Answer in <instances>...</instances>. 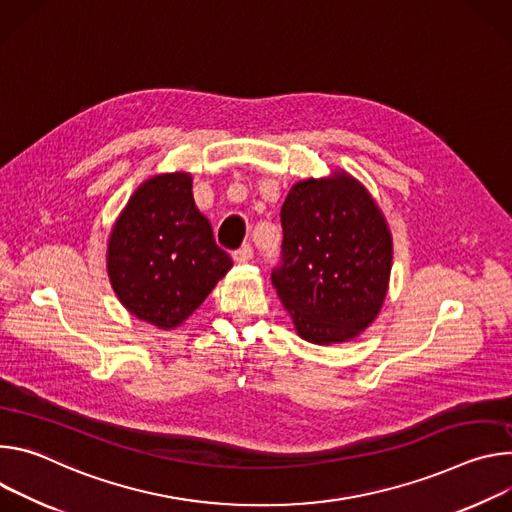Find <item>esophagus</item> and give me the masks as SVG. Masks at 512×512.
I'll return each mask as SVG.
<instances>
[{"mask_svg":"<svg viewBox=\"0 0 512 512\" xmlns=\"http://www.w3.org/2000/svg\"><path fill=\"white\" fill-rule=\"evenodd\" d=\"M252 256H254V250H252V246H250V244H244L240 250H236V252H234V260H236L238 264H246V262H250V260H252Z\"/></svg>","mask_w":512,"mask_h":512,"instance_id":"esophagus-1","label":"esophagus"}]
</instances>
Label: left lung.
<instances>
[{
    "label": "left lung",
    "instance_id": "8db88e82",
    "mask_svg": "<svg viewBox=\"0 0 512 512\" xmlns=\"http://www.w3.org/2000/svg\"><path fill=\"white\" fill-rule=\"evenodd\" d=\"M276 295L299 337L350 342L378 317L392 268V234L368 189L346 170L291 187L280 209Z\"/></svg>",
    "mask_w": 512,
    "mask_h": 512
}]
</instances>
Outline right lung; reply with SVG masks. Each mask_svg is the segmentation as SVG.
Here are the masks:
<instances>
[{
  "label": "right lung",
  "instance_id": "1",
  "mask_svg": "<svg viewBox=\"0 0 512 512\" xmlns=\"http://www.w3.org/2000/svg\"><path fill=\"white\" fill-rule=\"evenodd\" d=\"M105 266L120 303L140 321L175 329L234 266L193 199L191 173L146 179L107 240Z\"/></svg>",
  "mask_w": 512,
  "mask_h": 512
}]
</instances>
